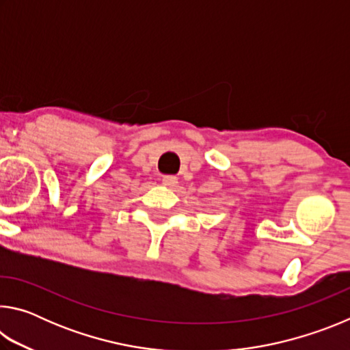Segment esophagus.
Returning a JSON list of instances; mask_svg holds the SVG:
<instances>
[{
    "label": "esophagus",
    "instance_id": "esophagus-1",
    "mask_svg": "<svg viewBox=\"0 0 350 350\" xmlns=\"http://www.w3.org/2000/svg\"><path fill=\"white\" fill-rule=\"evenodd\" d=\"M162 183H163V185H167V187H176L177 177L176 176H171V174L163 176L162 177Z\"/></svg>",
    "mask_w": 350,
    "mask_h": 350
}]
</instances>
